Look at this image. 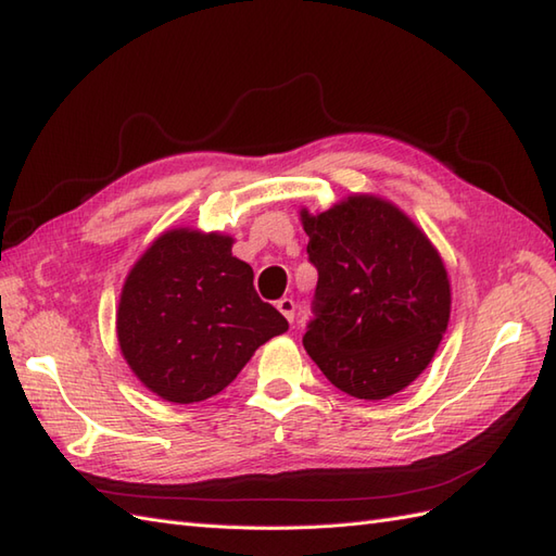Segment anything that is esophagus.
Wrapping results in <instances>:
<instances>
[{
	"label": "esophagus",
	"mask_w": 556,
	"mask_h": 556,
	"mask_svg": "<svg viewBox=\"0 0 556 556\" xmlns=\"http://www.w3.org/2000/svg\"><path fill=\"white\" fill-rule=\"evenodd\" d=\"M277 307H279V313L283 317H287L289 321H293V317H295V303H293V299H279Z\"/></svg>",
	"instance_id": "34e87169"
}]
</instances>
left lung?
<instances>
[{
    "mask_svg": "<svg viewBox=\"0 0 556 556\" xmlns=\"http://www.w3.org/2000/svg\"><path fill=\"white\" fill-rule=\"evenodd\" d=\"M301 217L317 269L307 355L353 397L403 391L429 367L447 329L441 255L405 213L377 197H351Z\"/></svg>",
    "mask_w": 556,
    "mask_h": 556,
    "instance_id": "1",
    "label": "left lung"
}]
</instances>
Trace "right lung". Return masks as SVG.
Masks as SVG:
<instances>
[{
  "instance_id": "obj_1",
  "label": "right lung",
  "mask_w": 556,
  "mask_h": 556,
  "mask_svg": "<svg viewBox=\"0 0 556 556\" xmlns=\"http://www.w3.org/2000/svg\"><path fill=\"white\" fill-rule=\"evenodd\" d=\"M231 237L173 229L127 275L118 343L139 381L163 400L189 405L237 379L255 348L289 329L261 301Z\"/></svg>"
}]
</instances>
